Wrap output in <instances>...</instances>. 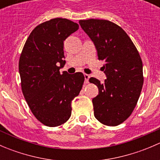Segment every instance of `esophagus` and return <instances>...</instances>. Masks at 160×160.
<instances>
[{"label": "esophagus", "mask_w": 160, "mask_h": 160, "mask_svg": "<svg viewBox=\"0 0 160 160\" xmlns=\"http://www.w3.org/2000/svg\"><path fill=\"white\" fill-rule=\"evenodd\" d=\"M90 75H88V74H86L84 73V78H85V81L84 83H89V79H90Z\"/></svg>", "instance_id": "obj_1"}]
</instances>
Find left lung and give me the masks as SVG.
<instances>
[{"label":"left lung","instance_id":"8db88e82","mask_svg":"<svg viewBox=\"0 0 160 160\" xmlns=\"http://www.w3.org/2000/svg\"><path fill=\"white\" fill-rule=\"evenodd\" d=\"M79 23L104 62L101 70L107 77L103 83L90 79L99 91L92 100L94 116L104 125L116 126L129 117L138 102L143 85L142 62L131 38L116 24L100 19Z\"/></svg>","mask_w":160,"mask_h":160}]
</instances>
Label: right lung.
Segmentation results:
<instances>
[{
	"label": "right lung",
	"mask_w": 160,
	"mask_h": 160,
	"mask_svg": "<svg viewBox=\"0 0 160 160\" xmlns=\"http://www.w3.org/2000/svg\"><path fill=\"white\" fill-rule=\"evenodd\" d=\"M78 28V24L61 18L40 24L31 32L21 54L24 97L32 114L46 126H59L70 118L71 103L83 87L82 72H59L66 63L64 40Z\"/></svg>",
	"instance_id": "add662e5"
}]
</instances>
